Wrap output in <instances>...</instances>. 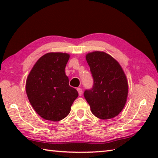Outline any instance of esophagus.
I'll list each match as a JSON object with an SVG mask.
<instances>
[{
  "label": "esophagus",
  "mask_w": 158,
  "mask_h": 158,
  "mask_svg": "<svg viewBox=\"0 0 158 158\" xmlns=\"http://www.w3.org/2000/svg\"><path fill=\"white\" fill-rule=\"evenodd\" d=\"M77 91H78V93H79V96H81L82 95V90H81V89H80V88H78V89H77Z\"/></svg>",
  "instance_id": "1"
}]
</instances>
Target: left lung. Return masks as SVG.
Returning a JSON list of instances; mask_svg holds the SVG:
<instances>
[{"mask_svg":"<svg viewBox=\"0 0 158 158\" xmlns=\"http://www.w3.org/2000/svg\"><path fill=\"white\" fill-rule=\"evenodd\" d=\"M85 58L93 78V85L91 89L85 90L84 98L96 117L103 120L114 118L126 103V76L118 61L105 52L89 53Z\"/></svg>","mask_w":158,"mask_h":158,"instance_id":"left-lung-1","label":"left lung"}]
</instances>
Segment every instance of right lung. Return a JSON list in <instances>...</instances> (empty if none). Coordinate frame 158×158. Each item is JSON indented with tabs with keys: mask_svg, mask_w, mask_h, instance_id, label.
I'll return each mask as SVG.
<instances>
[{
	"mask_svg": "<svg viewBox=\"0 0 158 158\" xmlns=\"http://www.w3.org/2000/svg\"><path fill=\"white\" fill-rule=\"evenodd\" d=\"M65 53H47L39 58L26 79V91L37 114L48 121H59L70 112L78 92L69 85Z\"/></svg>",
	"mask_w": 158,
	"mask_h": 158,
	"instance_id": "1",
	"label": "right lung"
}]
</instances>
